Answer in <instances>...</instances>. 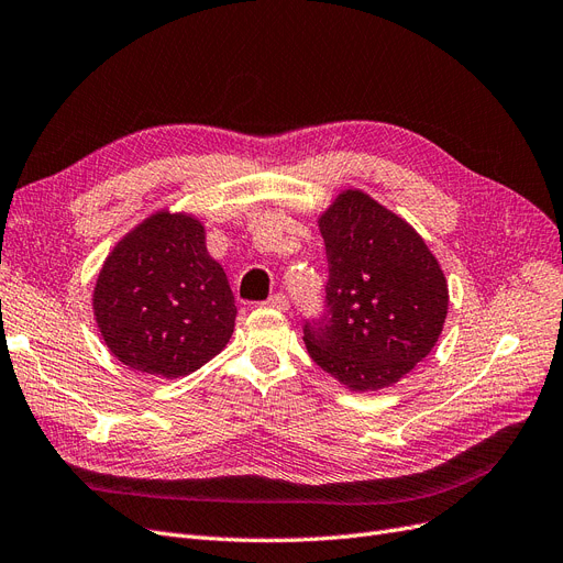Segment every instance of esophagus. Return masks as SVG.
<instances>
[{"label": "esophagus", "mask_w": 563, "mask_h": 563, "mask_svg": "<svg viewBox=\"0 0 563 563\" xmlns=\"http://www.w3.org/2000/svg\"><path fill=\"white\" fill-rule=\"evenodd\" d=\"M271 308H276V310H283V313H285V310L289 308V299L283 295V292H276V295H271L268 297V301H266Z\"/></svg>", "instance_id": "34e87169"}]
</instances>
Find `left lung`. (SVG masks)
<instances>
[{
	"mask_svg": "<svg viewBox=\"0 0 563 563\" xmlns=\"http://www.w3.org/2000/svg\"><path fill=\"white\" fill-rule=\"evenodd\" d=\"M324 313L303 322L308 355L352 391L399 383L439 341L448 283L415 229L362 190L320 216Z\"/></svg>",
	"mask_w": 563,
	"mask_h": 563,
	"instance_id": "left-lung-1",
	"label": "left lung"
}]
</instances>
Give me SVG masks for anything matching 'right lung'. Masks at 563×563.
I'll list each match as a JSON object with an SVG mask.
<instances>
[{
    "label": "right lung",
    "instance_id": "right-lung-1",
    "mask_svg": "<svg viewBox=\"0 0 563 563\" xmlns=\"http://www.w3.org/2000/svg\"><path fill=\"white\" fill-rule=\"evenodd\" d=\"M103 343L134 371L178 378L211 362L232 339L236 306L203 224L159 211L103 262L92 295Z\"/></svg>",
    "mask_w": 563,
    "mask_h": 563
}]
</instances>
